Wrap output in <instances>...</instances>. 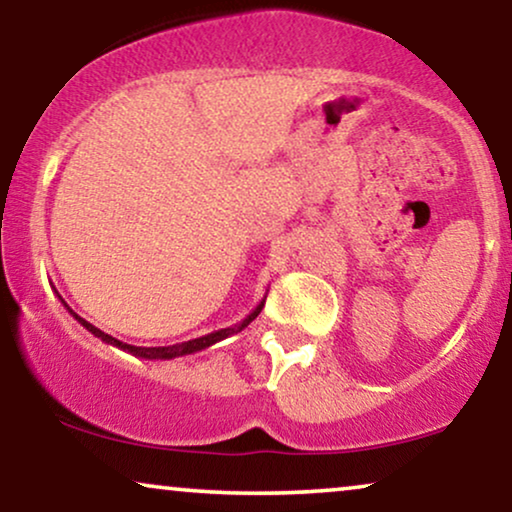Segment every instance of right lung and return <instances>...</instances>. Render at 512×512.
I'll list each match as a JSON object with an SVG mask.
<instances>
[{"instance_id": "add662e5", "label": "right lung", "mask_w": 512, "mask_h": 512, "mask_svg": "<svg viewBox=\"0 0 512 512\" xmlns=\"http://www.w3.org/2000/svg\"><path fill=\"white\" fill-rule=\"evenodd\" d=\"M60 298V296H58ZM62 300V298H60ZM62 305L67 307V303L65 300H62ZM263 305H265V298L261 300V303H258L254 310H251L247 317H244L240 324H235V326H228V328H219V331H214V333H207V335H202V338H195V340H186V342H177V345H170V347H135V345H128V342H121V340H116L114 335H109V333H104V331H100V328L97 326H93V324H88L86 319L83 317H79V314L76 312H72L69 310V314H72V317L79 321V324L86 328V331H90L95 335V338H100L102 342H107V345H111V347H118V349H123V352H128V354H132V356H137V359H149V361H170V359H177V356H186V354H195V352H202V349H207V347H212V345H216V342H221V340H226L228 335H235V333H240L242 328H247L251 321H254L258 314H261V310H263Z\"/></svg>"}]
</instances>
